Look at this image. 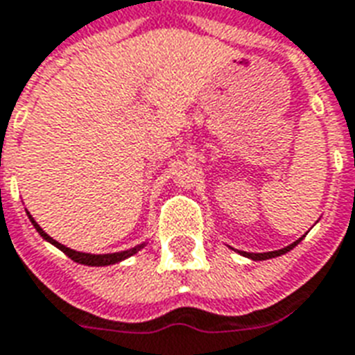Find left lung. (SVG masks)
<instances>
[{
	"mask_svg": "<svg viewBox=\"0 0 355 355\" xmlns=\"http://www.w3.org/2000/svg\"><path fill=\"white\" fill-rule=\"evenodd\" d=\"M304 238V236H302ZM302 238L300 240H296V242H292L291 245H286V248H283V250H277V251H266V253H248V251H238L240 255L248 257V259H251V261H266V259H274V257H281L285 255V253H288L291 250H294L297 243L302 242Z\"/></svg>",
	"mask_w": 355,
	"mask_h": 355,
	"instance_id": "8db88e82",
	"label": "left lung"
}]
</instances>
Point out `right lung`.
Masks as SVG:
<instances>
[{
  "label": "right lung",
  "instance_id": "right-lung-1",
  "mask_svg": "<svg viewBox=\"0 0 355 355\" xmlns=\"http://www.w3.org/2000/svg\"><path fill=\"white\" fill-rule=\"evenodd\" d=\"M27 212V210H26ZM27 218H29V221L33 223V227L37 229V232H39L40 236L44 238L46 242H50L51 245H55L58 250H61L67 257H70L74 262H80V264H85V266H110V264H117V262L124 261V259H128V257L135 255L137 251H141L143 248H145V243L147 242H141L137 243L135 248H130V250H124V251H117V253H102V255H94V253H83V251H76V250H70V248H67V245H63V243H59L58 240H53V238L48 234V232L42 231V227L37 223V221L33 220V216L27 212Z\"/></svg>",
  "mask_w": 355,
  "mask_h": 355
}]
</instances>
